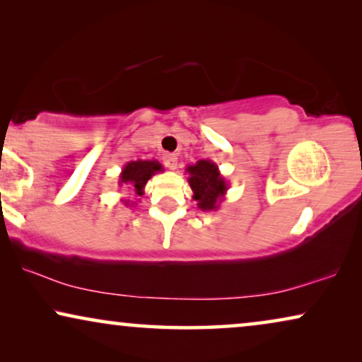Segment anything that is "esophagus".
<instances>
[{"label": "esophagus", "mask_w": 362, "mask_h": 362, "mask_svg": "<svg viewBox=\"0 0 362 362\" xmlns=\"http://www.w3.org/2000/svg\"><path fill=\"white\" fill-rule=\"evenodd\" d=\"M163 163H165V166L170 168V170H176V168H177L176 155H170V153H166V155L163 156Z\"/></svg>", "instance_id": "esophagus-1"}]
</instances>
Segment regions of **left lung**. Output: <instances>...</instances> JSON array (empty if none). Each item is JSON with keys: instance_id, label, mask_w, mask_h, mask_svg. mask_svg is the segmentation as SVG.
<instances>
[{"instance_id": "left-lung-1", "label": "left lung", "mask_w": 362, "mask_h": 362, "mask_svg": "<svg viewBox=\"0 0 362 362\" xmlns=\"http://www.w3.org/2000/svg\"><path fill=\"white\" fill-rule=\"evenodd\" d=\"M186 173L192 189V199L197 201V207L201 211L219 209L229 189L219 166L211 160H199L196 165L187 166Z\"/></svg>"}]
</instances>
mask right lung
I'll return each instance as SVG.
<instances>
[{"label": "right lung", "instance_id": "1", "mask_svg": "<svg viewBox=\"0 0 362 362\" xmlns=\"http://www.w3.org/2000/svg\"><path fill=\"white\" fill-rule=\"evenodd\" d=\"M163 166L161 163L156 160L146 161V160H136V161H128L118 176V186H127L128 189H132L136 196L145 194V186L148 180H151L156 173H161ZM125 206L136 204L132 201H123Z\"/></svg>", "mask_w": 362, "mask_h": 362}]
</instances>
